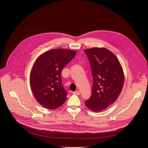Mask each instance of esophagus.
Returning a JSON list of instances; mask_svg holds the SVG:
<instances>
[{
  "instance_id": "obj_1",
  "label": "esophagus",
  "mask_w": 148,
  "mask_h": 148,
  "mask_svg": "<svg viewBox=\"0 0 148 148\" xmlns=\"http://www.w3.org/2000/svg\"><path fill=\"white\" fill-rule=\"evenodd\" d=\"M73 94L74 95H80V92L78 91V90L75 91V92H73Z\"/></svg>"
}]
</instances>
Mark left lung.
Returning <instances> with one entry per match:
<instances>
[{"label": "left lung", "mask_w": 148, "mask_h": 148, "mask_svg": "<svg viewBox=\"0 0 148 148\" xmlns=\"http://www.w3.org/2000/svg\"><path fill=\"white\" fill-rule=\"evenodd\" d=\"M87 55L93 77L92 95L85 105L94 112L102 111L118 99L122 90L124 74L114 54L106 48L84 50Z\"/></svg>", "instance_id": "left-lung-1"}]
</instances>
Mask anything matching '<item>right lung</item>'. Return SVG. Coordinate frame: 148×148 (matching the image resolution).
Returning a JSON list of instances; mask_svg holds the SVG:
<instances>
[{
    "mask_svg": "<svg viewBox=\"0 0 148 148\" xmlns=\"http://www.w3.org/2000/svg\"><path fill=\"white\" fill-rule=\"evenodd\" d=\"M77 52L68 49H51L35 60L30 74V84L39 104L48 109H55L66 99L67 92L62 83L63 68Z\"/></svg>",
    "mask_w": 148,
    "mask_h": 148,
    "instance_id": "add662e5",
    "label": "right lung"
}]
</instances>
